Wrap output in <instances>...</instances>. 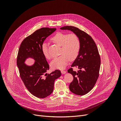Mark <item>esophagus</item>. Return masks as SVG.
<instances>
[{
	"label": "esophagus",
	"instance_id": "obj_1",
	"mask_svg": "<svg viewBox=\"0 0 121 121\" xmlns=\"http://www.w3.org/2000/svg\"><path fill=\"white\" fill-rule=\"evenodd\" d=\"M66 73V72L65 71H64V70H62L61 71V73L62 74H65Z\"/></svg>",
	"mask_w": 121,
	"mask_h": 121
}]
</instances>
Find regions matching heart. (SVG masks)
Instances as JSON below:
<instances>
[{
	"label": "heart",
	"instance_id": "b5f03b06",
	"mask_svg": "<svg viewBox=\"0 0 121 121\" xmlns=\"http://www.w3.org/2000/svg\"><path fill=\"white\" fill-rule=\"evenodd\" d=\"M51 40L61 47V55L53 60L50 64L51 66L53 69H63L66 66L69 59L73 60L78 56L81 45L79 38L75 33L67 34L58 32L51 38ZM42 51L46 59L51 58L46 43L43 44Z\"/></svg>",
	"mask_w": 121,
	"mask_h": 121
}]
</instances>
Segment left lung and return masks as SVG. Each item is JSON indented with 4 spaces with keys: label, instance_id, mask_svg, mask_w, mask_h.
<instances>
[{
    "label": "left lung",
    "instance_id": "left-lung-1",
    "mask_svg": "<svg viewBox=\"0 0 121 121\" xmlns=\"http://www.w3.org/2000/svg\"><path fill=\"white\" fill-rule=\"evenodd\" d=\"M60 29L73 31L80 40L79 53L71 65L79 70L74 71L70 68L67 72L73 77L69 85L70 91L76 95H84L93 89L99 76L100 58L97 45L91 36L77 27L66 26Z\"/></svg>",
    "mask_w": 121,
    "mask_h": 121
}]
</instances>
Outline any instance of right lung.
Segmentation results:
<instances>
[{"mask_svg": "<svg viewBox=\"0 0 121 121\" xmlns=\"http://www.w3.org/2000/svg\"><path fill=\"white\" fill-rule=\"evenodd\" d=\"M56 30L42 28L36 30L23 40L18 51L17 65L21 78L29 92L39 98H44L52 93L54 82L61 75L59 70L46 73L49 65L42 51L44 40ZM28 58L35 61L32 66L25 64Z\"/></svg>", "mask_w": 121, "mask_h": 121, "instance_id": "1", "label": "right lung"}]
</instances>
